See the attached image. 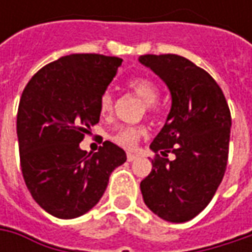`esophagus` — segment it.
<instances>
[{"label":"esophagus","mask_w":252,"mask_h":252,"mask_svg":"<svg viewBox=\"0 0 252 252\" xmlns=\"http://www.w3.org/2000/svg\"><path fill=\"white\" fill-rule=\"evenodd\" d=\"M137 158V156L136 154H133V153H127V161H134Z\"/></svg>","instance_id":"1"}]
</instances>
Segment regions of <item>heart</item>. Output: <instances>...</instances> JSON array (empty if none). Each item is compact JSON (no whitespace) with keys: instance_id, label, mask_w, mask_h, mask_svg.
I'll list each match as a JSON object with an SVG mask.
<instances>
[{"instance_id":"b5f03b06","label":"heart","mask_w":252,"mask_h":252,"mask_svg":"<svg viewBox=\"0 0 252 252\" xmlns=\"http://www.w3.org/2000/svg\"><path fill=\"white\" fill-rule=\"evenodd\" d=\"M129 88L134 92L146 105H151L157 101L158 91L156 85L147 78H134L129 83ZM99 109L102 113H109L113 109V96L109 91L103 92L99 99ZM146 134V129L141 126H130V127H122L113 134V141L119 144L123 149L130 150L136 146L141 136Z\"/></svg>"}]
</instances>
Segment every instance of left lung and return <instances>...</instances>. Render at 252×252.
<instances>
[{"label": "left lung", "mask_w": 252, "mask_h": 252, "mask_svg": "<svg viewBox=\"0 0 252 252\" xmlns=\"http://www.w3.org/2000/svg\"><path fill=\"white\" fill-rule=\"evenodd\" d=\"M139 62L156 73L171 94L165 125L150 144L154 158L140 182L143 200L171 223L188 221L206 208L226 172L231 115L218 83L203 68L177 54H144ZM158 156V154H157Z\"/></svg>", "instance_id": "obj_1"}]
</instances>
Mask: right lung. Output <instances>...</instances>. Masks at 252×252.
Here are the masks:
<instances>
[{
	"mask_svg": "<svg viewBox=\"0 0 252 252\" xmlns=\"http://www.w3.org/2000/svg\"><path fill=\"white\" fill-rule=\"evenodd\" d=\"M122 59L70 54L44 65L25 87L16 134L25 184L49 215L75 219L102 198L112 171L126 161L119 146L105 141L96 153L80 149L99 122V99Z\"/></svg>",
	"mask_w": 252,
	"mask_h": 252,
	"instance_id": "obj_1",
	"label": "right lung"
}]
</instances>
